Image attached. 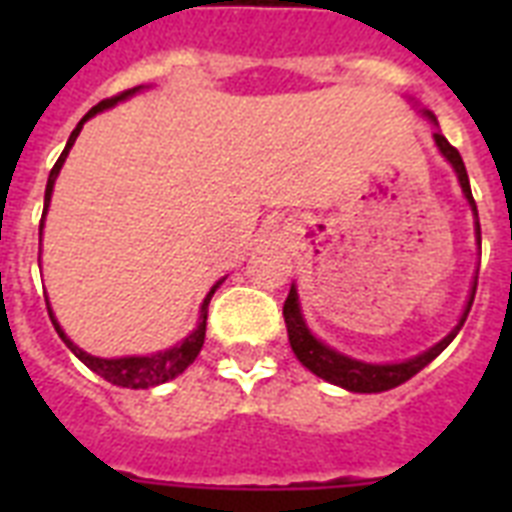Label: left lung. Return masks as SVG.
<instances>
[{"label":"left lung","instance_id":"left-lung-1","mask_svg":"<svg viewBox=\"0 0 512 512\" xmlns=\"http://www.w3.org/2000/svg\"><path fill=\"white\" fill-rule=\"evenodd\" d=\"M436 146L441 148V154L449 159V164L454 167L457 177H460V185H462V193L468 196L470 207H473V215H476V233H478V241H481V225H478V209H476V199H473V193H470V180H468V170H465V162H462L460 151L449 143V140L436 132ZM473 297H476V289L470 292V300H468V308L462 313L460 324L444 337V340L433 345L430 350H425L422 356H414L404 364H364V361H356V358H348L337 353V350L327 348L324 342H319L316 337L308 332L305 327L303 316H300V305H297V292L295 287L289 289L287 300H284V321H287V335L289 342H292V350H295V356L303 361L313 374H319L321 380H329L340 385V388H348L353 393H380V390H390L401 385V382L412 380L414 374L425 369V366L433 361V358L441 353V350L449 345V342L457 337V332L462 329L465 319H468L470 313V305H473Z\"/></svg>","mask_w":512,"mask_h":512}]
</instances>
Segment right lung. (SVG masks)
<instances>
[{"instance_id":"1","label":"right lung","mask_w":512,"mask_h":512,"mask_svg":"<svg viewBox=\"0 0 512 512\" xmlns=\"http://www.w3.org/2000/svg\"><path fill=\"white\" fill-rule=\"evenodd\" d=\"M132 92H138V87L119 92V95H114V98L100 100L98 106L90 108V111L84 114L82 122L76 124V130L71 132V138H68L66 148H63V154H60V159L55 162V167L50 170V177H47L42 220H44V215H47V207H50V196H52V185H55V177H58L63 162H66L68 148L74 146V140H76V135H79V130H82V124L87 122L90 116L98 114V111H103V108H111L114 103H119V100H124L127 95H132ZM215 289H217V284L212 287V292L207 295L204 305H201V321H199V327H196V332L185 337V340L180 342V345H175V348L164 350V353H154V356H130V358H95V356H90V353H84L82 348H76L74 342L63 335V329L58 327V321H55V316H52L50 305H47V313H50L52 327H55V332L63 337V342H66L68 348H71V353H74V356L79 358L82 364L90 366L92 372L100 374V377L111 382V385L140 390V388H154V385H162V382L172 380V377H177V374H183L185 369L193 364V358L199 356L201 345H204V332H207V308H209V300H212V295H215Z\"/></svg>"}]
</instances>
